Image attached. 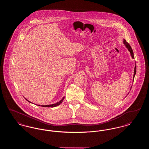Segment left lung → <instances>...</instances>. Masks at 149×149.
I'll list each match as a JSON object with an SVG mask.
<instances>
[{
	"instance_id": "obj_1",
	"label": "left lung",
	"mask_w": 149,
	"mask_h": 149,
	"mask_svg": "<svg viewBox=\"0 0 149 149\" xmlns=\"http://www.w3.org/2000/svg\"><path fill=\"white\" fill-rule=\"evenodd\" d=\"M123 43H124V44H125V45L126 46V47L127 48L128 50V51L130 52V53H131V56L133 58H134L135 57H134V52H133V50L132 49V48H131V46L130 45V44L127 42H126V41L124 39V40H123ZM136 66H135V69H134V79L135 78V74H136Z\"/></svg>"
}]
</instances>
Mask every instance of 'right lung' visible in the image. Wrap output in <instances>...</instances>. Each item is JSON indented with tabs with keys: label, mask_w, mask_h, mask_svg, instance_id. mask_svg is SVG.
<instances>
[{
	"label": "right lung",
	"mask_w": 149,
	"mask_h": 149,
	"mask_svg": "<svg viewBox=\"0 0 149 149\" xmlns=\"http://www.w3.org/2000/svg\"><path fill=\"white\" fill-rule=\"evenodd\" d=\"M64 98H65V97H63V98L61 99L60 102H57L56 103H55V104H51V105H45V106H41L43 107H56L57 106H58V105H60L62 102H63V100L64 99ZM27 100V99H26ZM27 101H29L28 100H27ZM29 102H30L29 101ZM30 103H31V102H30ZM37 106H39V105H37Z\"/></svg>",
	"instance_id": "obj_1"
}]
</instances>
